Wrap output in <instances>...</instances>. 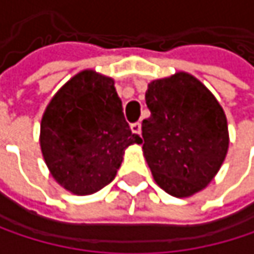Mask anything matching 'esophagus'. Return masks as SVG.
Wrapping results in <instances>:
<instances>
[{
  "label": "esophagus",
  "mask_w": 254,
  "mask_h": 254,
  "mask_svg": "<svg viewBox=\"0 0 254 254\" xmlns=\"http://www.w3.org/2000/svg\"><path fill=\"white\" fill-rule=\"evenodd\" d=\"M130 129H132V132H133V133H138V135H141V124H139V122H136V124H132V125H130Z\"/></svg>",
  "instance_id": "1"
}]
</instances>
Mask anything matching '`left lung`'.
Instances as JSON below:
<instances>
[{
	"instance_id": "8db88e82",
	"label": "left lung",
	"mask_w": 254,
	"mask_h": 254,
	"mask_svg": "<svg viewBox=\"0 0 254 254\" xmlns=\"http://www.w3.org/2000/svg\"><path fill=\"white\" fill-rule=\"evenodd\" d=\"M145 103L151 116L142 121V151L156 184L178 198L194 195L216 177L228 153L222 106L187 72L151 80Z\"/></svg>"
}]
</instances>
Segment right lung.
<instances>
[{
    "instance_id": "obj_1",
    "label": "right lung",
    "mask_w": 254,
    "mask_h": 254,
    "mask_svg": "<svg viewBox=\"0 0 254 254\" xmlns=\"http://www.w3.org/2000/svg\"><path fill=\"white\" fill-rule=\"evenodd\" d=\"M125 121L112 77L86 69L51 98L39 144L47 168L64 190L89 195L109 185L129 145L141 144Z\"/></svg>"
}]
</instances>
